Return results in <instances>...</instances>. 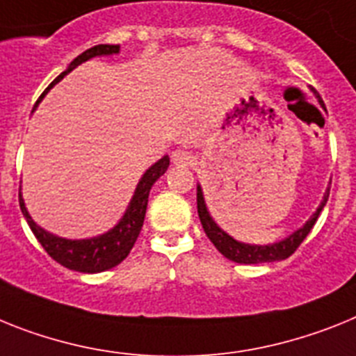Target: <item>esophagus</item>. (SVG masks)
<instances>
[{
    "instance_id": "1",
    "label": "esophagus",
    "mask_w": 356,
    "mask_h": 356,
    "mask_svg": "<svg viewBox=\"0 0 356 356\" xmlns=\"http://www.w3.org/2000/svg\"><path fill=\"white\" fill-rule=\"evenodd\" d=\"M172 161L179 166H190V164L195 163V155L190 150H184V148H179L172 154Z\"/></svg>"
}]
</instances>
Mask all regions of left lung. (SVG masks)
<instances>
[{
  "label": "left lung",
  "instance_id": "1",
  "mask_svg": "<svg viewBox=\"0 0 356 356\" xmlns=\"http://www.w3.org/2000/svg\"><path fill=\"white\" fill-rule=\"evenodd\" d=\"M327 197H330V190L325 193L322 204L318 206V210L313 213L312 219L307 220L302 228L297 229L293 235H289L284 241L271 244V246H250V244L237 243V241L229 237L228 234H224L222 229L213 222V219L210 217L208 210H206L201 186H197V211H199V219H201L202 228H204V234L208 235V238L213 243V246L217 248L226 259L238 262V264H261V262L282 261V259H288L289 255H293V253L297 252V248L302 244L304 238L307 237V234H309L313 226H315L322 208H324L325 202H327Z\"/></svg>",
  "mask_w": 356,
  "mask_h": 356
}]
</instances>
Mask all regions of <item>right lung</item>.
<instances>
[{"mask_svg": "<svg viewBox=\"0 0 356 356\" xmlns=\"http://www.w3.org/2000/svg\"><path fill=\"white\" fill-rule=\"evenodd\" d=\"M118 52L119 44H95L92 49L85 50L81 56H77V58L70 63V67H68L67 70L63 72V74H59V76L47 86V90L41 94V97H43L56 83L61 81L63 77L67 76L72 68H76L77 65H81L86 59L94 58V56H106V54ZM41 97L38 99V103L41 101ZM168 164V155H164L163 159L157 161L152 168L146 170V173L143 175L139 184H137L136 193H134L132 202L128 206L124 217L119 220V224L115 228L110 229L108 234L101 235V237L83 238V241H68V238L56 237V235L44 232L43 228H40V226L31 219V215H29V211H26L25 208V202L21 199V192L19 208L21 211H23V215H25L29 226H31L32 234L35 235V238L40 241V244L43 246L44 252L49 253L54 261L59 262V264L65 266V268H68V270L83 271V273H99V271H106L110 270V268H113V266L121 264V262L128 257L130 250H132L134 244H136L137 237L141 234L143 222H145L146 206H148V195H150L152 186H154L155 181L166 172Z\"/></svg>", "mask_w": 356, "mask_h": 356, "instance_id": "obj_1", "label": "right lung"}]
</instances>
